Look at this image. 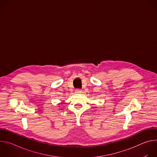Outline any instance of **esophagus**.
<instances>
[{
	"label": "esophagus",
	"mask_w": 157,
	"mask_h": 157,
	"mask_svg": "<svg viewBox=\"0 0 157 157\" xmlns=\"http://www.w3.org/2000/svg\"><path fill=\"white\" fill-rule=\"evenodd\" d=\"M76 93H78V94H81L82 93V91L81 90V89H76Z\"/></svg>",
	"instance_id": "obj_1"
}]
</instances>
